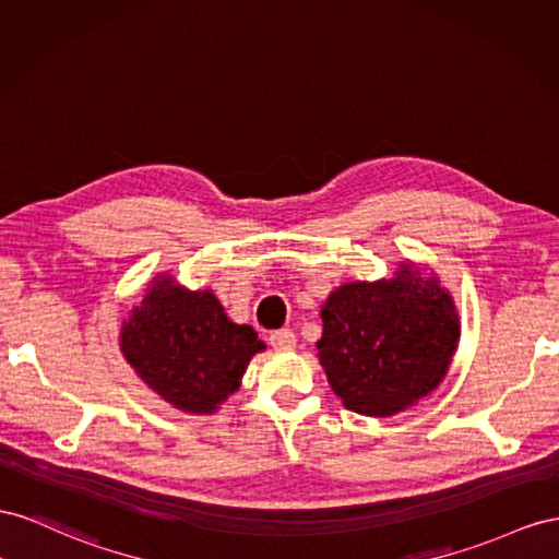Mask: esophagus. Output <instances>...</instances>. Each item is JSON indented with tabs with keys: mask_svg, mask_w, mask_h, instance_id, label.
I'll return each instance as SVG.
<instances>
[{
	"mask_svg": "<svg viewBox=\"0 0 559 559\" xmlns=\"http://www.w3.org/2000/svg\"><path fill=\"white\" fill-rule=\"evenodd\" d=\"M269 344L278 348V350L293 348L297 344V337H295V332L290 328H281V330H274L269 334Z\"/></svg>",
	"mask_w": 559,
	"mask_h": 559,
	"instance_id": "obj_1",
	"label": "esophagus"
}]
</instances>
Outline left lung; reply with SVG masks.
I'll list each match as a JSON object with an SVG mask.
<instances>
[{
    "label": "left lung",
    "instance_id": "left-lung-1",
    "mask_svg": "<svg viewBox=\"0 0 559 559\" xmlns=\"http://www.w3.org/2000/svg\"><path fill=\"white\" fill-rule=\"evenodd\" d=\"M316 342L344 407L391 417L433 391L459 342V316L436 276L403 264L395 278L346 283L321 309Z\"/></svg>",
    "mask_w": 559,
    "mask_h": 559
}]
</instances>
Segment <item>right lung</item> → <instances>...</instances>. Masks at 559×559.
<instances>
[{
	"mask_svg": "<svg viewBox=\"0 0 559 559\" xmlns=\"http://www.w3.org/2000/svg\"><path fill=\"white\" fill-rule=\"evenodd\" d=\"M264 344L250 325L231 323L211 290L187 293L154 281L121 328V350L150 389L185 412L209 414L241 384Z\"/></svg>",
	"mask_w": 559,
	"mask_h": 559,
	"instance_id": "1",
	"label": "right lung"
}]
</instances>
